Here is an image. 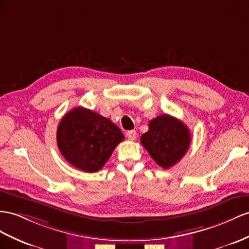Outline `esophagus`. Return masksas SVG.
Instances as JSON below:
<instances>
[{"label":"esophagus","mask_w":249,"mask_h":249,"mask_svg":"<svg viewBox=\"0 0 249 249\" xmlns=\"http://www.w3.org/2000/svg\"><path fill=\"white\" fill-rule=\"evenodd\" d=\"M126 137L128 140H130V141H135V140L137 139V132L136 130H129L126 132Z\"/></svg>","instance_id":"obj_1"}]
</instances>
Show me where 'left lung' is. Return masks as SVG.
<instances>
[{
    "label": "left lung",
    "mask_w": 249,
    "mask_h": 249,
    "mask_svg": "<svg viewBox=\"0 0 249 249\" xmlns=\"http://www.w3.org/2000/svg\"><path fill=\"white\" fill-rule=\"evenodd\" d=\"M190 132L182 121L169 114L152 119L141 143L156 163L165 169L173 167L186 154L190 145Z\"/></svg>",
    "instance_id": "obj_1"
}]
</instances>
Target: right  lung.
Returning a JSON list of instances; mask_svg holds the SVG:
<instances>
[{"mask_svg": "<svg viewBox=\"0 0 249 249\" xmlns=\"http://www.w3.org/2000/svg\"><path fill=\"white\" fill-rule=\"evenodd\" d=\"M124 140L122 131L109 119L75 107L63 117L56 131V143L66 161L86 173L104 166L117 145Z\"/></svg>", "mask_w": 249, "mask_h": 249, "instance_id": "add662e5", "label": "right lung"}]
</instances>
